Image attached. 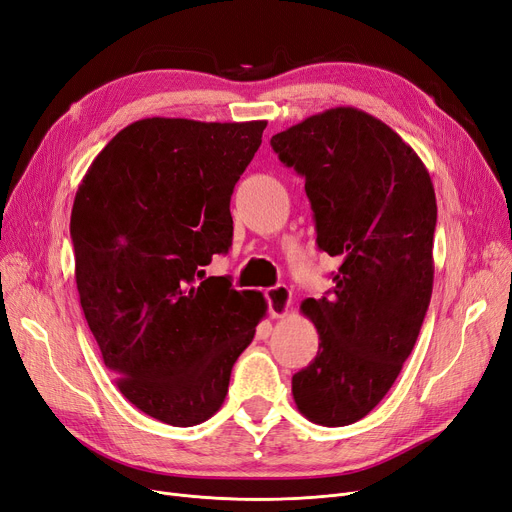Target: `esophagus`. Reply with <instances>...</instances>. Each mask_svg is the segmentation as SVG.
Returning a JSON list of instances; mask_svg holds the SVG:
<instances>
[{"instance_id": "1", "label": "esophagus", "mask_w": 512, "mask_h": 512, "mask_svg": "<svg viewBox=\"0 0 512 512\" xmlns=\"http://www.w3.org/2000/svg\"><path fill=\"white\" fill-rule=\"evenodd\" d=\"M265 299H268V311L272 318H284L291 309L293 303V293L291 288H286L284 284H278L274 288H268L265 291Z\"/></svg>"}]
</instances>
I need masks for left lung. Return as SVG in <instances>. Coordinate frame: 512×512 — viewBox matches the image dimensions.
Here are the masks:
<instances>
[{
  "label": "left lung",
  "instance_id": "left-lung-1",
  "mask_svg": "<svg viewBox=\"0 0 512 512\" xmlns=\"http://www.w3.org/2000/svg\"><path fill=\"white\" fill-rule=\"evenodd\" d=\"M305 177L318 247L339 257L332 291L305 299L318 355L293 376L299 412L322 427L364 418L414 349L433 291L437 203L418 154L376 117L337 106L276 133Z\"/></svg>",
  "mask_w": 512,
  "mask_h": 512
}]
</instances>
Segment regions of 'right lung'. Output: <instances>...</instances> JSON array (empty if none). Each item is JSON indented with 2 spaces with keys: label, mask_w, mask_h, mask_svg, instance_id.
<instances>
[{
  "label": "right lung",
  "mask_w": 512,
  "mask_h": 512,
  "mask_svg": "<svg viewBox=\"0 0 512 512\" xmlns=\"http://www.w3.org/2000/svg\"><path fill=\"white\" fill-rule=\"evenodd\" d=\"M268 121L142 119L121 129L75 194L71 238L83 314L119 391L171 427L224 404L232 366L265 316L205 265L232 244L230 198Z\"/></svg>",
  "instance_id": "1"
}]
</instances>
